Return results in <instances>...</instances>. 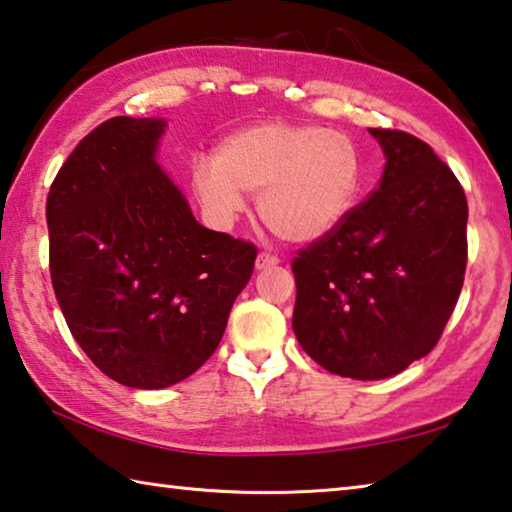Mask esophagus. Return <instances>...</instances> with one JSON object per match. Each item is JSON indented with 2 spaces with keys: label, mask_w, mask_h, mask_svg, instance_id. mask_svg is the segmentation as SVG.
<instances>
[{
  "label": "esophagus",
  "mask_w": 512,
  "mask_h": 512,
  "mask_svg": "<svg viewBox=\"0 0 512 512\" xmlns=\"http://www.w3.org/2000/svg\"><path fill=\"white\" fill-rule=\"evenodd\" d=\"M277 262H280V259H277L273 253H259L257 255V262H255V266L259 268V271H262V268H271V266H275Z\"/></svg>",
  "instance_id": "esophagus-1"
}]
</instances>
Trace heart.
Here are the masks:
<instances>
[{"label": "heart", "instance_id": "heart-1", "mask_svg": "<svg viewBox=\"0 0 512 512\" xmlns=\"http://www.w3.org/2000/svg\"><path fill=\"white\" fill-rule=\"evenodd\" d=\"M363 180L359 146L320 124L262 121L223 137L212 158L192 169L198 201L214 219L235 221L246 198L284 241H314L334 230L357 203Z\"/></svg>", "mask_w": 512, "mask_h": 512}]
</instances>
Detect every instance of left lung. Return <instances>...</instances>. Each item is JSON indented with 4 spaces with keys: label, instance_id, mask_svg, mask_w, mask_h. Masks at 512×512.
<instances>
[{
    "label": "left lung",
    "instance_id": "left-lung-1",
    "mask_svg": "<svg viewBox=\"0 0 512 512\" xmlns=\"http://www.w3.org/2000/svg\"><path fill=\"white\" fill-rule=\"evenodd\" d=\"M386 153L379 189L293 257V332L352 379L393 377L436 348L467 266V198L427 142L370 128Z\"/></svg>",
    "mask_w": 512,
    "mask_h": 512
}]
</instances>
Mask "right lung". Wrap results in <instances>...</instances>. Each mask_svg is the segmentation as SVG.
<instances>
[{
    "instance_id": "1",
    "label": "right lung",
    "mask_w": 512,
    "mask_h": 512,
    "mask_svg": "<svg viewBox=\"0 0 512 512\" xmlns=\"http://www.w3.org/2000/svg\"><path fill=\"white\" fill-rule=\"evenodd\" d=\"M164 126L103 121L47 196L49 273L69 332L103 375L146 391L212 357L257 257L194 219L153 160Z\"/></svg>"
}]
</instances>
